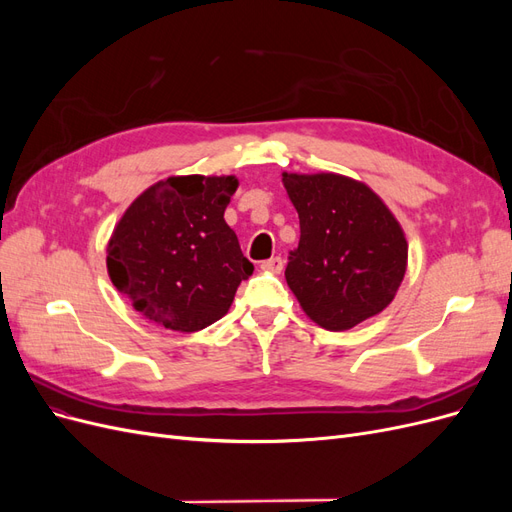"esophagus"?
Masks as SVG:
<instances>
[{
  "instance_id": "34e87169",
  "label": "esophagus",
  "mask_w": 512,
  "mask_h": 512,
  "mask_svg": "<svg viewBox=\"0 0 512 512\" xmlns=\"http://www.w3.org/2000/svg\"><path fill=\"white\" fill-rule=\"evenodd\" d=\"M260 269H262V271H269V273H282V269H284V260H282L280 256H273V258H269V260L262 262Z\"/></svg>"
}]
</instances>
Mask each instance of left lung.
Masks as SVG:
<instances>
[{
    "instance_id": "left-lung-1",
    "label": "left lung",
    "mask_w": 512,
    "mask_h": 512,
    "mask_svg": "<svg viewBox=\"0 0 512 512\" xmlns=\"http://www.w3.org/2000/svg\"><path fill=\"white\" fill-rule=\"evenodd\" d=\"M301 239L286 282L305 316L348 331L391 305L408 269L395 213L367 183L339 173H282Z\"/></svg>"
}]
</instances>
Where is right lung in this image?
Wrapping results in <instances>:
<instances>
[{
    "instance_id": "obj_1",
    "label": "right lung",
    "mask_w": 512,
    "mask_h": 512,
    "mask_svg": "<svg viewBox=\"0 0 512 512\" xmlns=\"http://www.w3.org/2000/svg\"><path fill=\"white\" fill-rule=\"evenodd\" d=\"M235 175H173L138 194L106 245L115 288L149 322L194 333L228 314L254 265L224 211Z\"/></svg>"
}]
</instances>
